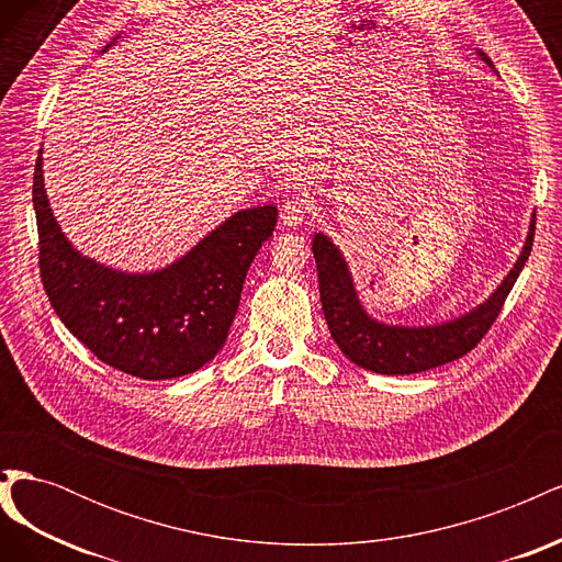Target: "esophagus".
I'll use <instances>...</instances> for the list:
<instances>
[{
  "instance_id": "1",
  "label": "esophagus",
  "mask_w": 562,
  "mask_h": 562,
  "mask_svg": "<svg viewBox=\"0 0 562 562\" xmlns=\"http://www.w3.org/2000/svg\"><path fill=\"white\" fill-rule=\"evenodd\" d=\"M307 211H310L307 199H304L302 194H293L281 206V223L285 227H297L304 220V215H307Z\"/></svg>"
}]
</instances>
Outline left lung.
<instances>
[{"label":"left lung","instance_id":"left-lung-1","mask_svg":"<svg viewBox=\"0 0 562 562\" xmlns=\"http://www.w3.org/2000/svg\"><path fill=\"white\" fill-rule=\"evenodd\" d=\"M481 56L487 65H492L485 54ZM535 225L537 223L532 220L530 234H527L516 267L508 271V277L487 302L467 316L429 328L384 326V323L370 318L363 312L359 297H356L345 258L328 236L316 234L312 250L318 269V293L328 330L337 347L342 349L349 361L378 372V375H413V372H424L462 359L464 353L481 342L492 328V323L497 321L508 293H512L525 267V260L530 258Z\"/></svg>","mask_w":562,"mask_h":562}]
</instances>
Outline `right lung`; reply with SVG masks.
<instances>
[{"instance_id":"right-lung-1","label":"right lung","mask_w":562,"mask_h":562,"mask_svg":"<svg viewBox=\"0 0 562 562\" xmlns=\"http://www.w3.org/2000/svg\"><path fill=\"white\" fill-rule=\"evenodd\" d=\"M32 203L50 307L100 361L140 380L190 375L223 349L246 271L279 215L277 206L239 211L176 265L155 274H124L83 258L65 239L48 209L42 157Z\"/></svg>"}]
</instances>
